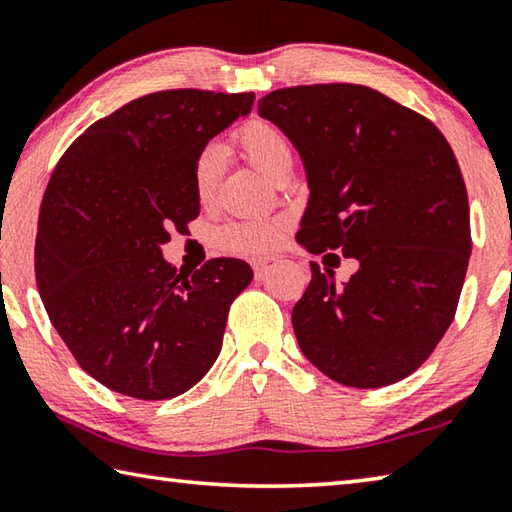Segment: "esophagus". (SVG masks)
I'll use <instances>...</instances> for the list:
<instances>
[{
  "label": "esophagus",
  "instance_id": "34e87169",
  "mask_svg": "<svg viewBox=\"0 0 512 512\" xmlns=\"http://www.w3.org/2000/svg\"><path fill=\"white\" fill-rule=\"evenodd\" d=\"M253 271H255V277L257 280H262V277L266 275V271H268V266H273L275 264V259L273 257H257V259H253Z\"/></svg>",
  "mask_w": 512,
  "mask_h": 512
}]
</instances>
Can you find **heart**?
Wrapping results in <instances>:
<instances>
[{
    "label": "heart",
    "instance_id": "heart-1",
    "mask_svg": "<svg viewBox=\"0 0 512 512\" xmlns=\"http://www.w3.org/2000/svg\"><path fill=\"white\" fill-rule=\"evenodd\" d=\"M237 144L244 158L262 176L273 180L280 169L291 167L289 137L271 121L253 119L239 128ZM223 171V153L216 146H205L194 164V189L201 201H210ZM287 223L282 219L230 223L216 232V244L232 253H259L280 244Z\"/></svg>",
    "mask_w": 512,
    "mask_h": 512
}]
</instances>
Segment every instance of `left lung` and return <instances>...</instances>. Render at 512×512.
<instances>
[{
	"instance_id": "8db88e82",
	"label": "left lung",
	"mask_w": 512,
	"mask_h": 512,
	"mask_svg": "<svg viewBox=\"0 0 512 512\" xmlns=\"http://www.w3.org/2000/svg\"><path fill=\"white\" fill-rule=\"evenodd\" d=\"M257 112L305 167L298 244L359 264L341 284L309 264L311 282L291 311L302 354L352 388L409 377L452 325L472 253L452 146L429 119L366 85L275 90Z\"/></svg>"
}]
</instances>
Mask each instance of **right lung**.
Here are the masks:
<instances>
[{
    "label": "right lung",
    "instance_id": "add662e5",
    "mask_svg": "<svg viewBox=\"0 0 512 512\" xmlns=\"http://www.w3.org/2000/svg\"><path fill=\"white\" fill-rule=\"evenodd\" d=\"M253 101V92L146 94L94 121L51 173L36 237L38 291L79 366L110 391L169 400L219 357L228 309L253 271L219 257L178 275L162 246L201 210L198 153Z\"/></svg>",
    "mask_w": 512,
    "mask_h": 512
}]
</instances>
